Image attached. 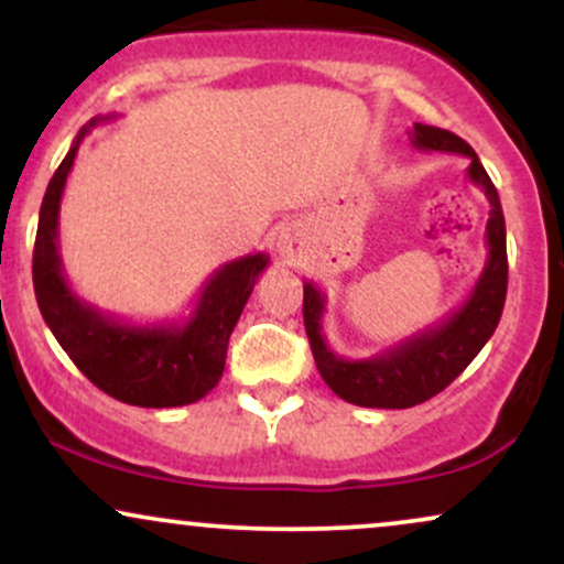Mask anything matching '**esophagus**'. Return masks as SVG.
I'll return each mask as SVG.
<instances>
[{"label": "esophagus", "instance_id": "obj_1", "mask_svg": "<svg viewBox=\"0 0 564 564\" xmlns=\"http://www.w3.org/2000/svg\"><path fill=\"white\" fill-rule=\"evenodd\" d=\"M278 251H281L283 260L294 262L296 257L302 254V238L296 230H283L281 238H278Z\"/></svg>", "mask_w": 564, "mask_h": 564}]
</instances>
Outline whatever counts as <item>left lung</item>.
Listing matches in <instances>:
<instances>
[{"label":"left lung","mask_w":564,"mask_h":564,"mask_svg":"<svg viewBox=\"0 0 564 564\" xmlns=\"http://www.w3.org/2000/svg\"><path fill=\"white\" fill-rule=\"evenodd\" d=\"M411 142L419 151L462 153L469 159L467 180L480 187L490 204V217L485 225L488 260L462 307L451 310L443 321L432 323L424 332L408 336L364 360L339 358L328 347L321 326L326 294L313 281H304V332L313 347L315 366L332 392L352 405L411 408L435 398L477 358L485 341L494 336L503 313V300H507V225H503L496 185L490 183L477 153L458 134L430 124H413Z\"/></svg>","instance_id":"8db88e82"}]
</instances>
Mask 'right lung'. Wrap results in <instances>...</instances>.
<instances>
[{
  "instance_id": "1",
  "label": "right lung",
  "mask_w": 564,
  "mask_h": 564,
  "mask_svg": "<svg viewBox=\"0 0 564 564\" xmlns=\"http://www.w3.org/2000/svg\"><path fill=\"white\" fill-rule=\"evenodd\" d=\"M111 119L97 116L79 129L44 193L34 243L39 310L68 358L97 390L140 408L196 403L223 379L230 334L270 257L257 251L217 268L183 323H127L84 302L63 275L57 241L61 200L82 140Z\"/></svg>"
}]
</instances>
